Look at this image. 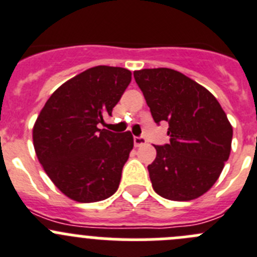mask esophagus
I'll use <instances>...</instances> for the list:
<instances>
[{
	"label": "esophagus",
	"mask_w": 257,
	"mask_h": 257,
	"mask_svg": "<svg viewBox=\"0 0 257 257\" xmlns=\"http://www.w3.org/2000/svg\"><path fill=\"white\" fill-rule=\"evenodd\" d=\"M134 144H135L136 148L146 145V139L143 138V136H135V138H134Z\"/></svg>",
	"instance_id": "esophagus-1"
}]
</instances>
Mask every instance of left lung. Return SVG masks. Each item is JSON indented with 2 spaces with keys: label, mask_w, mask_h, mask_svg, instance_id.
Instances as JSON below:
<instances>
[{
  "label": "left lung",
  "mask_w": 257,
  "mask_h": 257,
  "mask_svg": "<svg viewBox=\"0 0 257 257\" xmlns=\"http://www.w3.org/2000/svg\"><path fill=\"white\" fill-rule=\"evenodd\" d=\"M156 123H169L170 143L155 145L148 167L154 190L170 200H192L217 182L231 153L232 126L216 97L169 68L134 72Z\"/></svg>",
  "instance_id": "left-lung-1"
}]
</instances>
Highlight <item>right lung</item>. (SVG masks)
I'll return each instance as SVG.
<instances>
[{
  "mask_svg": "<svg viewBox=\"0 0 257 257\" xmlns=\"http://www.w3.org/2000/svg\"><path fill=\"white\" fill-rule=\"evenodd\" d=\"M130 82L124 68H89L60 85L36 118V156L55 187L75 202H99L118 188L134 138L97 124L111 116Z\"/></svg>",
  "mask_w": 257,
  "mask_h": 257,
  "instance_id": "1",
  "label": "right lung"
}]
</instances>
